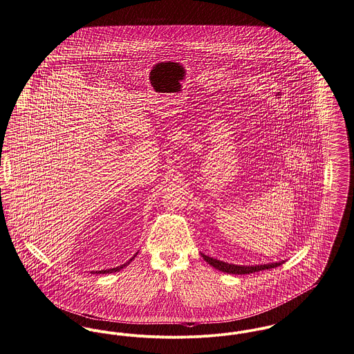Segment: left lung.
Wrapping results in <instances>:
<instances>
[{
    "label": "left lung",
    "instance_id": "obj_1",
    "mask_svg": "<svg viewBox=\"0 0 354 354\" xmlns=\"http://www.w3.org/2000/svg\"><path fill=\"white\" fill-rule=\"evenodd\" d=\"M201 256L203 257V260L210 264L212 267H214L218 271L222 272L232 273V274H245V273L259 272V271H264V270H271V268H276L280 264H283V261L279 263H271V264H261V266H236V264H229L225 261H221L217 259L209 257L203 253H201Z\"/></svg>",
    "mask_w": 354,
    "mask_h": 354
}]
</instances>
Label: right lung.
<instances>
[{
  "instance_id": "add662e5",
  "label": "right lung",
  "mask_w": 354,
  "mask_h": 354,
  "mask_svg": "<svg viewBox=\"0 0 354 354\" xmlns=\"http://www.w3.org/2000/svg\"><path fill=\"white\" fill-rule=\"evenodd\" d=\"M137 253H138V252H137ZM137 253H136V254H135V256H133V257H132V259H131V260H129V261H127V263H125V264H122V266H120V267H115V268H110V270H102V271H97V272H95V273L118 272V271H121V270H122V268H124V267H127V266H128V264H129V263H131V261H132V260H133V259H135V257H136Z\"/></svg>"
}]
</instances>
